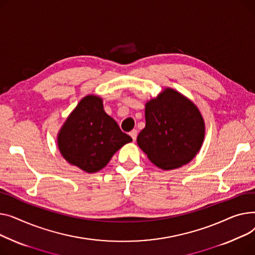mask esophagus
Returning <instances> with one entry per match:
<instances>
[{
	"label": "esophagus",
	"instance_id": "34e87169",
	"mask_svg": "<svg viewBox=\"0 0 255 255\" xmlns=\"http://www.w3.org/2000/svg\"><path fill=\"white\" fill-rule=\"evenodd\" d=\"M129 136L131 137L132 141H136L137 136H138V130H137V129H132V130L129 132Z\"/></svg>",
	"mask_w": 255,
	"mask_h": 255
}]
</instances>
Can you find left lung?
Listing matches in <instances>:
<instances>
[{
    "label": "left lung",
    "mask_w": 255,
    "mask_h": 255,
    "mask_svg": "<svg viewBox=\"0 0 255 255\" xmlns=\"http://www.w3.org/2000/svg\"><path fill=\"white\" fill-rule=\"evenodd\" d=\"M145 119L137 143L156 167L180 168L200 151L205 137L204 119L196 105L180 93L166 88L147 102Z\"/></svg>",
    "instance_id": "1"
}]
</instances>
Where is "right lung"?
I'll list each match as a JSON object with an SVG mask.
<instances>
[{
    "instance_id": "right-lung-1",
    "label": "right lung",
    "mask_w": 255,
    "mask_h": 255,
    "mask_svg": "<svg viewBox=\"0 0 255 255\" xmlns=\"http://www.w3.org/2000/svg\"><path fill=\"white\" fill-rule=\"evenodd\" d=\"M131 138L104 111L103 100L86 96L67 118L57 136L64 158L87 173H96Z\"/></svg>"
}]
</instances>
